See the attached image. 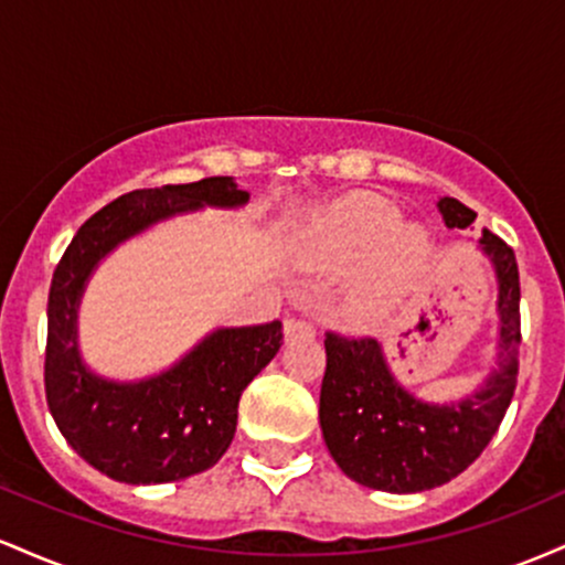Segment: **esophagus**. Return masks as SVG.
Wrapping results in <instances>:
<instances>
[{
	"mask_svg": "<svg viewBox=\"0 0 565 565\" xmlns=\"http://www.w3.org/2000/svg\"><path fill=\"white\" fill-rule=\"evenodd\" d=\"M310 334H316L313 323L310 321H305V319L284 321V337H287V340H295V337H310Z\"/></svg>",
	"mask_w": 565,
	"mask_h": 565,
	"instance_id": "esophagus-1",
	"label": "esophagus"
}]
</instances>
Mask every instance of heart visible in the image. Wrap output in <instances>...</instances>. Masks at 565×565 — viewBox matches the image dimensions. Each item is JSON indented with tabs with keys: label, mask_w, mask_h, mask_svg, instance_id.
I'll list each match as a JSON object with an SVG mask.
<instances>
[{
	"label": "heart",
	"mask_w": 565,
	"mask_h": 565,
	"mask_svg": "<svg viewBox=\"0 0 565 565\" xmlns=\"http://www.w3.org/2000/svg\"><path fill=\"white\" fill-rule=\"evenodd\" d=\"M353 291L350 319L372 327L406 297L430 257V236L419 225L401 223L393 201L374 193H353L334 204L310 231L302 265L340 270L365 260Z\"/></svg>",
	"instance_id": "1"
}]
</instances>
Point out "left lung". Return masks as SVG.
<instances>
[{"mask_svg":"<svg viewBox=\"0 0 565 565\" xmlns=\"http://www.w3.org/2000/svg\"><path fill=\"white\" fill-rule=\"evenodd\" d=\"M438 210L449 228H468L476 212L444 196ZM481 249L497 274L499 364L483 387L457 404H427L398 385L372 337L327 332V372L319 419L327 449L355 483L391 494H414L449 483L468 470L494 438L518 385L521 278L515 252L491 231Z\"/></svg>","mask_w":565,"mask_h":565,"instance_id":"left-lung-1","label":"left lung"}]
</instances>
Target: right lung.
<instances>
[{
  "label": "right lung",
  "instance_id": "right-lung-1",
  "mask_svg": "<svg viewBox=\"0 0 565 565\" xmlns=\"http://www.w3.org/2000/svg\"><path fill=\"white\" fill-rule=\"evenodd\" d=\"M233 178L142 188L95 212L57 263L47 302L44 393L63 438L103 476L132 486L183 481L228 451L244 387L284 342L281 321L215 329L172 369L140 382L103 380L82 364L76 308L95 265L135 233L201 206H242Z\"/></svg>",
  "mask_w": 565,
  "mask_h": 565
}]
</instances>
